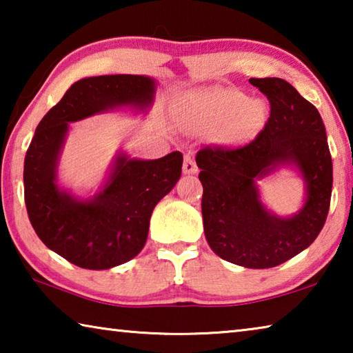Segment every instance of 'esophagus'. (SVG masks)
I'll use <instances>...</instances> for the list:
<instances>
[{
  "mask_svg": "<svg viewBox=\"0 0 353 353\" xmlns=\"http://www.w3.org/2000/svg\"><path fill=\"white\" fill-rule=\"evenodd\" d=\"M182 170H183L185 174H196V172H198V166H196L194 160L191 159V155H185V157H183Z\"/></svg>",
  "mask_w": 353,
  "mask_h": 353,
  "instance_id": "1",
  "label": "esophagus"
}]
</instances>
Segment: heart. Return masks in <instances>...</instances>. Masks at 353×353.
Segmentation results:
<instances>
[{
  "label": "heart",
  "instance_id": "b5f03b06",
  "mask_svg": "<svg viewBox=\"0 0 353 353\" xmlns=\"http://www.w3.org/2000/svg\"><path fill=\"white\" fill-rule=\"evenodd\" d=\"M208 115L216 119H230V134L234 137H246L260 126L265 118V107L241 93L227 92L221 93L208 104Z\"/></svg>",
  "mask_w": 353,
  "mask_h": 353
}]
</instances>
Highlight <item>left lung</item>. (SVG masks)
Here are the masks:
<instances>
[{
	"mask_svg": "<svg viewBox=\"0 0 353 353\" xmlns=\"http://www.w3.org/2000/svg\"><path fill=\"white\" fill-rule=\"evenodd\" d=\"M249 82L270 101L265 128L240 146H204L196 163L208 246L223 260L265 270L282 265L318 238L330 208L333 166L318 109L279 77ZM282 163L297 164L307 182L306 205L292 219L268 214L254 185Z\"/></svg>",
	"mask_w": 353,
	"mask_h": 353,
	"instance_id": "8db88e82",
	"label": "left lung"
}]
</instances>
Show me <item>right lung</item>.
I'll list each match as a JSON object with an SVG mask.
<instances>
[{"instance_id":"obj_1","label":"right lung","mask_w":353,"mask_h":353,"mask_svg":"<svg viewBox=\"0 0 353 353\" xmlns=\"http://www.w3.org/2000/svg\"><path fill=\"white\" fill-rule=\"evenodd\" d=\"M146 76L109 74L81 79L39 123L25 157V204L46 248L83 270L123 265L145 246L149 219L182 172L179 151L157 160L118 157L109 182L92 201H76L56 185V163L68 123L115 105H148Z\"/></svg>"}]
</instances>
